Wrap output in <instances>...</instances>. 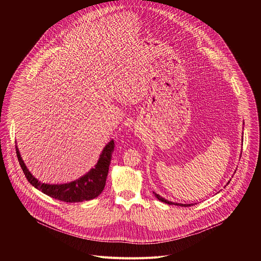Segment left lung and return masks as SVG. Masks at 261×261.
<instances>
[{
    "label": "left lung",
    "instance_id": "obj_1",
    "mask_svg": "<svg viewBox=\"0 0 261 261\" xmlns=\"http://www.w3.org/2000/svg\"><path fill=\"white\" fill-rule=\"evenodd\" d=\"M244 123V122H243ZM236 172V171H235ZM230 181H231V179H230ZM230 181L228 182V183H230ZM227 183V184H228ZM153 194H154V196L158 198V200H160L161 202H164V203H167V204H169V205H177V206H182V207H189V206H193V204H181V203H174V202H171V201H168V200H166L165 198H163V197H161L159 194H156V193H154V192H152Z\"/></svg>",
    "mask_w": 261,
    "mask_h": 261
}]
</instances>
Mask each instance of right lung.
<instances>
[{
  "label": "right lung",
  "instance_id": "obj_1",
  "mask_svg": "<svg viewBox=\"0 0 261 261\" xmlns=\"http://www.w3.org/2000/svg\"><path fill=\"white\" fill-rule=\"evenodd\" d=\"M113 149L114 142L112 140L103 148L94 168L90 169V171H88L84 176L80 177L79 179L65 184H45L41 183L28 170L16 144L18 161L28 182L42 193L54 199L67 203L89 201L101 194L106 186Z\"/></svg>",
  "mask_w": 261,
  "mask_h": 261
}]
</instances>
